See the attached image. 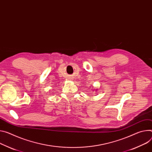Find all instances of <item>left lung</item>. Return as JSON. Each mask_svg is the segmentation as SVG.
Segmentation results:
<instances>
[{"instance_id": "left-lung-1", "label": "left lung", "mask_w": 152, "mask_h": 152, "mask_svg": "<svg viewBox=\"0 0 152 152\" xmlns=\"http://www.w3.org/2000/svg\"><path fill=\"white\" fill-rule=\"evenodd\" d=\"M96 90H96H97V89H96V90Z\"/></svg>"}]
</instances>
